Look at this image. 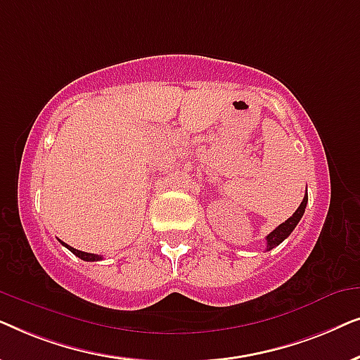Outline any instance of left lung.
Here are the masks:
<instances>
[{
  "label": "left lung",
  "mask_w": 360,
  "mask_h": 360,
  "mask_svg": "<svg viewBox=\"0 0 360 360\" xmlns=\"http://www.w3.org/2000/svg\"><path fill=\"white\" fill-rule=\"evenodd\" d=\"M307 203H308V193L304 195L302 205L298 206V210L295 211L293 216H290V218L285 221V223L280 224L278 228H275L272 233L267 236V250L277 248V245L282 243V240H285L290 234H292V231L297 228L300 219H302V216L304 213V208H307Z\"/></svg>",
  "instance_id": "left-lung-1"
}]
</instances>
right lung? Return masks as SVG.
Segmentation results:
<instances>
[{"label": "right lung", "instance_id": "right-lung-1", "mask_svg": "<svg viewBox=\"0 0 360 360\" xmlns=\"http://www.w3.org/2000/svg\"><path fill=\"white\" fill-rule=\"evenodd\" d=\"M62 243V240H60ZM63 245H65V248L70 250V252H73L77 255V257H80L82 260H86V262H93V260H101V257L100 255H96V254H88V252H83V250H78V249H73L72 245H68V244H65V243H62Z\"/></svg>", "mask_w": 360, "mask_h": 360}]
</instances>
